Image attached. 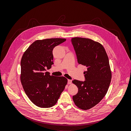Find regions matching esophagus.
<instances>
[{"instance_id":"1","label":"esophagus","mask_w":131,"mask_h":131,"mask_svg":"<svg viewBox=\"0 0 131 131\" xmlns=\"http://www.w3.org/2000/svg\"><path fill=\"white\" fill-rule=\"evenodd\" d=\"M72 82V80H68V84H71Z\"/></svg>"}]
</instances>
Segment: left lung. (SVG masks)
I'll use <instances>...</instances> for the list:
<instances>
[{"label": "left lung", "instance_id": "left-lung-1", "mask_svg": "<svg viewBox=\"0 0 131 131\" xmlns=\"http://www.w3.org/2000/svg\"><path fill=\"white\" fill-rule=\"evenodd\" d=\"M71 42L78 62L86 67L83 73L85 81H72L78 88L73 99L79 108L87 110L98 104L107 93L112 79L109 60L104 47L97 42L81 37L73 38Z\"/></svg>", "mask_w": 131, "mask_h": 131}]
</instances>
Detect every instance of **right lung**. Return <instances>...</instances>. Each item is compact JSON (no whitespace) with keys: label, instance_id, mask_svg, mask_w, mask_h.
Instances as JSON below:
<instances>
[{"label":"right lung","instance_id":"add662e5","mask_svg":"<svg viewBox=\"0 0 131 131\" xmlns=\"http://www.w3.org/2000/svg\"><path fill=\"white\" fill-rule=\"evenodd\" d=\"M66 40L50 38L36 40L24 52L20 61V81L25 93L31 102L42 108L56 104L67 84L64 77L50 75L53 48Z\"/></svg>","mask_w":131,"mask_h":131}]
</instances>
